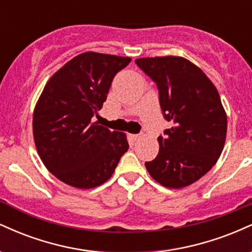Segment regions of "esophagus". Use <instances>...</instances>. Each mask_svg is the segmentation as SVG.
Returning a JSON list of instances; mask_svg holds the SVG:
<instances>
[{"label":"esophagus","mask_w":252,"mask_h":252,"mask_svg":"<svg viewBox=\"0 0 252 252\" xmlns=\"http://www.w3.org/2000/svg\"><path fill=\"white\" fill-rule=\"evenodd\" d=\"M141 138V135H137V134H129V140L131 141V142H136V141H138Z\"/></svg>","instance_id":"34e87169"}]
</instances>
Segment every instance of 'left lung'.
Instances as JSON below:
<instances>
[{
    "label": "left lung",
    "mask_w": 252,
    "mask_h": 252,
    "mask_svg": "<svg viewBox=\"0 0 252 252\" xmlns=\"http://www.w3.org/2000/svg\"><path fill=\"white\" fill-rule=\"evenodd\" d=\"M135 63L156 84L163 118L173 124L158 136V154L146 168L164 187L189 186L215 166L224 148L227 118L218 91L185 58H141Z\"/></svg>",
    "instance_id": "left-lung-1"
}]
</instances>
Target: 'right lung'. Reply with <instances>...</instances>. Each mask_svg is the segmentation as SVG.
Listing matches in <instances>:
<instances>
[{"label": "right lung", "instance_id": "1", "mask_svg": "<svg viewBox=\"0 0 252 252\" xmlns=\"http://www.w3.org/2000/svg\"><path fill=\"white\" fill-rule=\"evenodd\" d=\"M130 58L85 52L70 60L46 84L33 115V135L43 164L77 189L109 180L129 148L126 134L98 126L112 79Z\"/></svg>", "mask_w": 252, "mask_h": 252}]
</instances>
